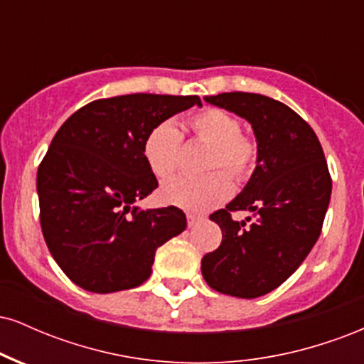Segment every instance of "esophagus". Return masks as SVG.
Instances as JSON below:
<instances>
[{"mask_svg": "<svg viewBox=\"0 0 364 364\" xmlns=\"http://www.w3.org/2000/svg\"><path fill=\"white\" fill-rule=\"evenodd\" d=\"M186 220H188V228H193L195 224H198L200 220H202V217L193 215V214H188V215H186Z\"/></svg>", "mask_w": 364, "mask_h": 364, "instance_id": "1", "label": "esophagus"}]
</instances>
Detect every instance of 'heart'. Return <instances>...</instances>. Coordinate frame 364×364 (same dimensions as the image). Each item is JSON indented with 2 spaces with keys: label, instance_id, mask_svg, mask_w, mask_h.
<instances>
[{
  "label": "heart",
  "instance_id": "heart-1",
  "mask_svg": "<svg viewBox=\"0 0 364 364\" xmlns=\"http://www.w3.org/2000/svg\"><path fill=\"white\" fill-rule=\"evenodd\" d=\"M188 128L198 140L210 145L205 168H225L237 179L248 178L257 166V144L241 133L237 118L223 109L200 111L188 119ZM181 132L171 119L161 121L144 140V157L159 179L169 178L178 166ZM232 195V181L224 171H210L198 178L178 176L161 186L164 203L188 212H207Z\"/></svg>",
  "mask_w": 364,
  "mask_h": 364
}]
</instances>
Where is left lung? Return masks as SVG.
I'll return each instance as SVG.
<instances>
[{
	"label": "left lung",
	"mask_w": 364,
	"mask_h": 364,
	"mask_svg": "<svg viewBox=\"0 0 364 364\" xmlns=\"http://www.w3.org/2000/svg\"><path fill=\"white\" fill-rule=\"evenodd\" d=\"M203 101L252 124L258 157L241 193L210 215L223 243L202 258V275L223 294L258 298L287 281L318 240L332 193L327 161L310 124L286 104L250 92ZM235 210L252 211L255 223L232 221Z\"/></svg>",
	"instance_id": "left-lung-1"
}]
</instances>
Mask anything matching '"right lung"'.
<instances>
[{
  "label": "right lung",
  "instance_id": "obj_1",
  "mask_svg": "<svg viewBox=\"0 0 364 364\" xmlns=\"http://www.w3.org/2000/svg\"><path fill=\"white\" fill-rule=\"evenodd\" d=\"M196 95L129 94L99 99L58 129L37 171L41 228L60 269L99 294L140 286L159 246L186 229L178 207L140 208L157 179L144 140L161 121L190 107Z\"/></svg>",
  "mask_w": 364,
  "mask_h": 364
}]
</instances>
